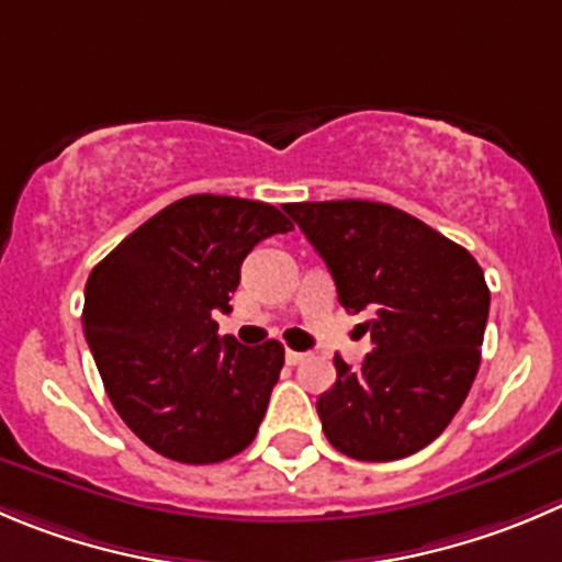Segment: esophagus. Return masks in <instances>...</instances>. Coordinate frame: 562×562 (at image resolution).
<instances>
[{
  "mask_svg": "<svg viewBox=\"0 0 562 562\" xmlns=\"http://www.w3.org/2000/svg\"><path fill=\"white\" fill-rule=\"evenodd\" d=\"M284 358H286V364H301L303 358H306V352H297V350H290V347H286V352H284Z\"/></svg>",
  "mask_w": 562,
  "mask_h": 562,
  "instance_id": "obj_1",
  "label": "esophagus"
}]
</instances>
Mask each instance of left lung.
Returning <instances> with one entry per match:
<instances>
[{"label": "left lung", "mask_w": 562, "mask_h": 562, "mask_svg": "<svg viewBox=\"0 0 562 562\" xmlns=\"http://www.w3.org/2000/svg\"><path fill=\"white\" fill-rule=\"evenodd\" d=\"M328 265L372 352L358 370L334 358L336 383L317 400L325 438L356 461H397L441 436L480 367L491 292L474 256L378 201L286 204Z\"/></svg>", "instance_id": "obj_1"}]
</instances>
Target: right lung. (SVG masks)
<instances>
[{"label":"right lung","instance_id":"right-lung-1","mask_svg":"<svg viewBox=\"0 0 562 562\" xmlns=\"http://www.w3.org/2000/svg\"><path fill=\"white\" fill-rule=\"evenodd\" d=\"M276 206L187 195L93 267L82 328L106 397L130 430L179 463H217L256 438L284 367L276 339L245 347L217 336L245 256L290 232Z\"/></svg>","mask_w":562,"mask_h":562}]
</instances>
